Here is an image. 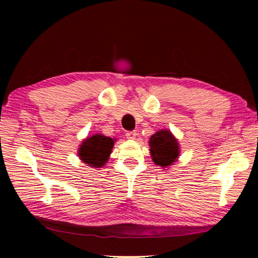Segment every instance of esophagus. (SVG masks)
Here are the masks:
<instances>
[{"mask_svg":"<svg viewBox=\"0 0 258 258\" xmlns=\"http://www.w3.org/2000/svg\"><path fill=\"white\" fill-rule=\"evenodd\" d=\"M138 133L135 132V131H132V132H126V138L130 139V140H134L135 138H137Z\"/></svg>","mask_w":258,"mask_h":258,"instance_id":"obj_1","label":"esophagus"}]
</instances>
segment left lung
I'll return each mask as SVG.
<instances>
[{
    "instance_id": "8db88e82",
    "label": "left lung",
    "mask_w": 258,
    "mask_h": 258,
    "mask_svg": "<svg viewBox=\"0 0 258 258\" xmlns=\"http://www.w3.org/2000/svg\"><path fill=\"white\" fill-rule=\"evenodd\" d=\"M149 147L154 163L163 168L172 166L180 156L177 140L168 130H160L151 135Z\"/></svg>"
}]
</instances>
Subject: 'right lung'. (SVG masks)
<instances>
[{"label":"right lung","instance_id":"right-lung-1","mask_svg":"<svg viewBox=\"0 0 258 258\" xmlns=\"http://www.w3.org/2000/svg\"><path fill=\"white\" fill-rule=\"evenodd\" d=\"M115 140L102 134L91 135L78 148V157L83 163L93 168H101L109 159Z\"/></svg>","mask_w":258,"mask_h":258}]
</instances>
